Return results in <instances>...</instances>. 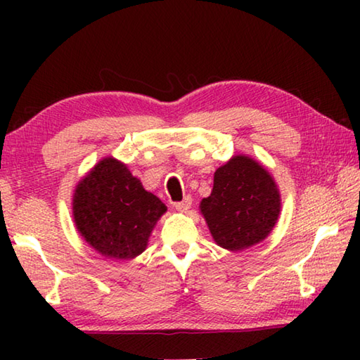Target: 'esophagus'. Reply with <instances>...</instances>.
<instances>
[{
  "instance_id": "obj_1",
  "label": "esophagus",
  "mask_w": 360,
  "mask_h": 360,
  "mask_svg": "<svg viewBox=\"0 0 360 360\" xmlns=\"http://www.w3.org/2000/svg\"><path fill=\"white\" fill-rule=\"evenodd\" d=\"M191 206H192V198L191 197H186L184 200H182V202L174 203L176 211H179V212H186L188 208H191Z\"/></svg>"
}]
</instances>
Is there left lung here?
Wrapping results in <instances>:
<instances>
[{
	"label": "left lung",
	"instance_id": "1",
	"mask_svg": "<svg viewBox=\"0 0 360 360\" xmlns=\"http://www.w3.org/2000/svg\"><path fill=\"white\" fill-rule=\"evenodd\" d=\"M279 192L266 169L236 155L214 173V186L200 210L219 246L243 251L265 240L279 216Z\"/></svg>",
	"mask_w": 360,
	"mask_h": 360
}]
</instances>
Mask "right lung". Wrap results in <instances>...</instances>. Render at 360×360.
<instances>
[{
    "mask_svg": "<svg viewBox=\"0 0 360 360\" xmlns=\"http://www.w3.org/2000/svg\"><path fill=\"white\" fill-rule=\"evenodd\" d=\"M167 206L125 165L105 158L79 182L72 200L77 230L95 251L129 260L141 254Z\"/></svg>",
    "mask_w": 360,
    "mask_h": 360,
    "instance_id": "obj_1",
    "label": "right lung"
}]
</instances>
